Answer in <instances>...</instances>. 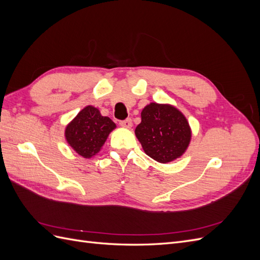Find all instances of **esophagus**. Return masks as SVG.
Instances as JSON below:
<instances>
[{"label": "esophagus", "instance_id": "esophagus-1", "mask_svg": "<svg viewBox=\"0 0 260 260\" xmlns=\"http://www.w3.org/2000/svg\"><path fill=\"white\" fill-rule=\"evenodd\" d=\"M119 124L121 125V127H123V128H131L132 127V120L130 119V118H127V119H124V120H120L119 121Z\"/></svg>", "mask_w": 260, "mask_h": 260}]
</instances>
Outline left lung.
<instances>
[{
  "instance_id": "1",
  "label": "left lung",
  "mask_w": 260,
  "mask_h": 260,
  "mask_svg": "<svg viewBox=\"0 0 260 260\" xmlns=\"http://www.w3.org/2000/svg\"><path fill=\"white\" fill-rule=\"evenodd\" d=\"M141 118L136 136L146 155L166 164L185 152L191 140V129L186 118L177 108L151 103L144 107Z\"/></svg>"
}]
</instances>
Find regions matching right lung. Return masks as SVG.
I'll return each mask as SVG.
<instances>
[{
    "instance_id": "obj_1",
    "label": "right lung",
    "mask_w": 260,
    "mask_h": 260,
    "mask_svg": "<svg viewBox=\"0 0 260 260\" xmlns=\"http://www.w3.org/2000/svg\"><path fill=\"white\" fill-rule=\"evenodd\" d=\"M115 128L116 124L111 118L102 116L95 107L86 106L67 125L65 137L78 154L90 158L100 151Z\"/></svg>"
}]
</instances>
